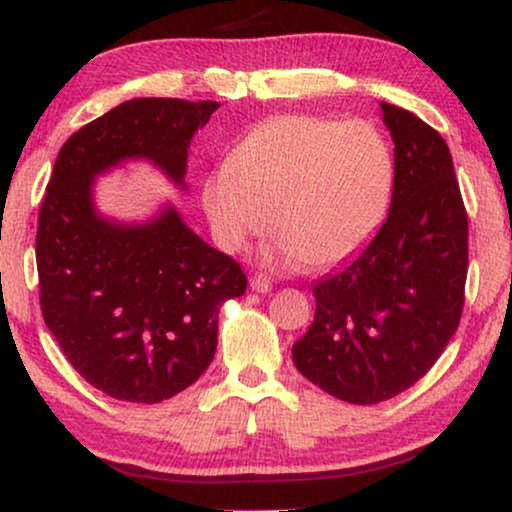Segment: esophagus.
I'll list each match as a JSON object with an SVG mask.
<instances>
[{
	"label": "esophagus",
	"instance_id": "34e87169",
	"mask_svg": "<svg viewBox=\"0 0 512 512\" xmlns=\"http://www.w3.org/2000/svg\"><path fill=\"white\" fill-rule=\"evenodd\" d=\"M251 289L258 291V293H268L272 291V279L268 275H263V272H258V275L251 277Z\"/></svg>",
	"mask_w": 512,
	"mask_h": 512
}]
</instances>
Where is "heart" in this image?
Returning a JSON list of instances; mask_svg holds the SVG:
<instances>
[{"label": "heart", "mask_w": 512, "mask_h": 512, "mask_svg": "<svg viewBox=\"0 0 512 512\" xmlns=\"http://www.w3.org/2000/svg\"><path fill=\"white\" fill-rule=\"evenodd\" d=\"M394 188V151L370 121L284 114L256 125L202 184V205L226 251L272 219V263L333 268L380 228Z\"/></svg>", "instance_id": "1"}]
</instances>
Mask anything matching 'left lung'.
<instances>
[{
  "label": "left lung",
  "mask_w": 512,
  "mask_h": 512,
  "mask_svg": "<svg viewBox=\"0 0 512 512\" xmlns=\"http://www.w3.org/2000/svg\"><path fill=\"white\" fill-rule=\"evenodd\" d=\"M394 139V195L373 242L314 284L317 312L293 363L340 401L373 405L429 373L459 328L468 216L445 139L380 102Z\"/></svg>",
  "instance_id": "8db88e82"
}]
</instances>
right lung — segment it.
I'll use <instances>...</instances> for the list:
<instances>
[{
	"instance_id": "1",
	"label": "right lung",
	"mask_w": 512,
	"mask_h": 512,
	"mask_svg": "<svg viewBox=\"0 0 512 512\" xmlns=\"http://www.w3.org/2000/svg\"><path fill=\"white\" fill-rule=\"evenodd\" d=\"M219 102L137 97L67 139L39 209V303L48 331L88 384L160 403L198 380L216 352L219 307L247 275L172 207L144 226L100 219L93 177L149 158L184 184L188 144Z\"/></svg>"
}]
</instances>
